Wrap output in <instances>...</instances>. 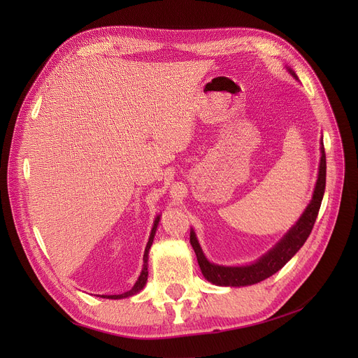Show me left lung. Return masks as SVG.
<instances>
[{"label":"left lung","instance_id":"left-lung-1","mask_svg":"<svg viewBox=\"0 0 358 358\" xmlns=\"http://www.w3.org/2000/svg\"><path fill=\"white\" fill-rule=\"evenodd\" d=\"M289 72L297 80V75L289 69ZM321 164H319V174L315 185V192L310 203L308 204L306 210L300 219L296 222L293 228L281 238L274 248H271L266 255H262L254 264L250 266H242V267H224L212 264L204 257L200 243L196 238L194 231H190V242L192 247L196 252L197 261L200 270L204 275V278L210 281V283L216 286H231V287H241V286H250L259 283V281L268 278L274 273H277L280 268L286 266V262L303 247L308 236L310 235L315 220L319 213V208H321V203L325 193V182H327V157H325V149L324 143L321 142Z\"/></svg>","mask_w":358,"mask_h":358}]
</instances>
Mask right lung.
I'll return each mask as SVG.
<instances>
[{"mask_svg": "<svg viewBox=\"0 0 358 358\" xmlns=\"http://www.w3.org/2000/svg\"><path fill=\"white\" fill-rule=\"evenodd\" d=\"M158 222H159V216H157L155 222H154V227H152V231H150V235H149V241L146 243V248H145V254H143V268H142V273L138 278V281L135 283V286L131 287L129 292L126 293H122V294H101V297H106V299H124V297H129V296H134L136 293H139L145 285H146V280H148V254H149V248L150 245H152L154 242V236H155V232H157V228H158Z\"/></svg>", "mask_w": 358, "mask_h": 358, "instance_id": "right-lung-1", "label": "right lung"}]
</instances>
